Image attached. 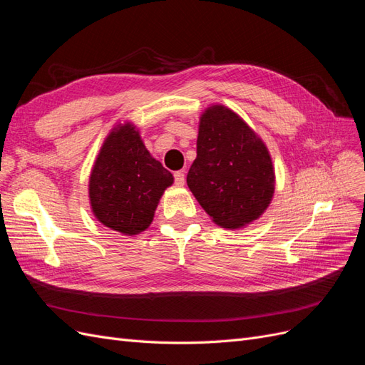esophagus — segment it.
<instances>
[{
	"mask_svg": "<svg viewBox=\"0 0 365 365\" xmlns=\"http://www.w3.org/2000/svg\"><path fill=\"white\" fill-rule=\"evenodd\" d=\"M173 178H175V184H176V185H184V182H185L184 172H181V170L175 172V173H173Z\"/></svg>",
	"mask_w": 365,
	"mask_h": 365,
	"instance_id": "esophagus-1",
	"label": "esophagus"
}]
</instances>
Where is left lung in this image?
I'll return each mask as SVG.
<instances>
[{
	"label": "left lung",
	"mask_w": 365,
	"mask_h": 365,
	"mask_svg": "<svg viewBox=\"0 0 365 365\" xmlns=\"http://www.w3.org/2000/svg\"><path fill=\"white\" fill-rule=\"evenodd\" d=\"M274 181L268 149L245 121L222 105L208 108L187 185L215 222L233 230L260 217Z\"/></svg>",
	"instance_id": "8db88e82"
}]
</instances>
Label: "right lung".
Returning <instances> with one entry per match:
<instances>
[{
    "mask_svg": "<svg viewBox=\"0 0 365 365\" xmlns=\"http://www.w3.org/2000/svg\"><path fill=\"white\" fill-rule=\"evenodd\" d=\"M172 173L150 157L138 130L126 123L105 140L90 176L94 216L108 228L134 236L153 219Z\"/></svg>",
    "mask_w": 365,
    "mask_h": 365,
    "instance_id": "add662e5",
    "label": "right lung"
}]
</instances>
